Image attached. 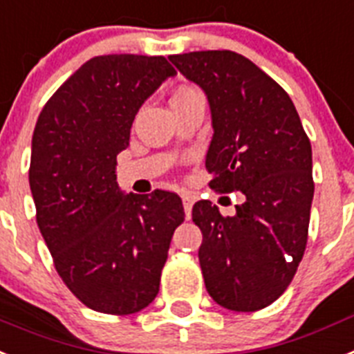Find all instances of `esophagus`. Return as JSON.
Returning <instances> with one entry per match:
<instances>
[{
    "instance_id": "obj_1",
    "label": "esophagus",
    "mask_w": 354,
    "mask_h": 354,
    "mask_svg": "<svg viewBox=\"0 0 354 354\" xmlns=\"http://www.w3.org/2000/svg\"><path fill=\"white\" fill-rule=\"evenodd\" d=\"M182 201H183V209H185V216L187 219H191V212H192V205H194V198L191 194H182Z\"/></svg>"
}]
</instances>
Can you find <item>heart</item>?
<instances>
[{
  "label": "heart",
  "mask_w": 354,
  "mask_h": 354,
  "mask_svg": "<svg viewBox=\"0 0 354 354\" xmlns=\"http://www.w3.org/2000/svg\"><path fill=\"white\" fill-rule=\"evenodd\" d=\"M191 91H196V90H194V88H189V86H182V88H178V90L172 93L171 100L180 99V97H183V95H187V93H191Z\"/></svg>",
  "instance_id": "1"
}]
</instances>
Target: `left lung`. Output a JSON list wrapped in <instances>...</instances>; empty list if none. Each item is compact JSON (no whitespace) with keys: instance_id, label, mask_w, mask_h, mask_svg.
I'll return each instance as SVG.
<instances>
[{"instance_id":"8db88e82","label":"left lung","mask_w":354,"mask_h":354,"mask_svg":"<svg viewBox=\"0 0 354 354\" xmlns=\"http://www.w3.org/2000/svg\"><path fill=\"white\" fill-rule=\"evenodd\" d=\"M169 59L209 99L210 187L245 196L234 216L207 200L192 207L203 234L205 288L227 310H263L290 286L306 250L315 191L310 138L290 95L250 59L230 50Z\"/></svg>"}]
</instances>
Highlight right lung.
I'll return each instance as SVG.
<instances>
[{"label": "right lung", "mask_w": 354, "mask_h": 354, "mask_svg": "<svg viewBox=\"0 0 354 354\" xmlns=\"http://www.w3.org/2000/svg\"><path fill=\"white\" fill-rule=\"evenodd\" d=\"M174 75L162 55L93 57L35 124L28 182L37 227L68 290L100 313L131 315L154 301L172 234L185 219L180 196L124 194L115 172L135 115Z\"/></svg>", "instance_id": "obj_1"}]
</instances>
